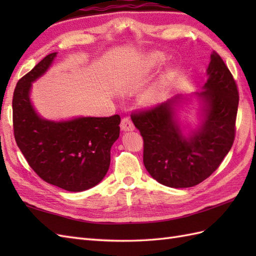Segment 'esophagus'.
<instances>
[{"label":"esophagus","instance_id":"esophagus-1","mask_svg":"<svg viewBox=\"0 0 256 256\" xmlns=\"http://www.w3.org/2000/svg\"><path fill=\"white\" fill-rule=\"evenodd\" d=\"M121 128H122V131H124V132L133 131L135 128H134L133 122L131 121V118H124L122 121H121Z\"/></svg>","mask_w":256,"mask_h":256}]
</instances>
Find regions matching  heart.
Returning <instances> with one entry per match:
<instances>
[{"label": "heart", "instance_id": "1", "mask_svg": "<svg viewBox=\"0 0 256 256\" xmlns=\"http://www.w3.org/2000/svg\"><path fill=\"white\" fill-rule=\"evenodd\" d=\"M162 60V57L160 55V54H153L150 55L148 59V68H154L157 64H160ZM166 82H167V78L166 76H162L155 84H153L146 90L144 94L140 96V102L143 103L144 106H154L156 103H158L160 98L164 94V91L166 88Z\"/></svg>", "mask_w": 256, "mask_h": 256}]
</instances>
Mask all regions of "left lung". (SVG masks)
Returning <instances> with one entry per match:
<instances>
[{"label": "left lung", "mask_w": 256, "mask_h": 256, "mask_svg": "<svg viewBox=\"0 0 256 256\" xmlns=\"http://www.w3.org/2000/svg\"><path fill=\"white\" fill-rule=\"evenodd\" d=\"M204 91L202 122L184 135L176 118L182 98L131 114L144 140L143 162L150 175L172 188H188L204 182L224 160L236 136L238 91L230 70L219 54H211Z\"/></svg>", "instance_id": "obj_1"}]
</instances>
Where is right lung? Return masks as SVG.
<instances>
[{"instance_id": "add662e5", "label": "right lung", "mask_w": 256, "mask_h": 256, "mask_svg": "<svg viewBox=\"0 0 256 256\" xmlns=\"http://www.w3.org/2000/svg\"><path fill=\"white\" fill-rule=\"evenodd\" d=\"M56 55H47L16 84L12 102L14 138L42 180L78 192L94 187L106 175L121 118L116 114L55 122L38 116L30 98L32 84L47 72Z\"/></svg>"}]
</instances>
